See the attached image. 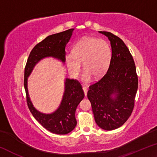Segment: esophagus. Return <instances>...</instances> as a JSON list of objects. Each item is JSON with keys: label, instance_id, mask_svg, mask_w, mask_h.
Masks as SVG:
<instances>
[{"label": "esophagus", "instance_id": "esophagus-1", "mask_svg": "<svg viewBox=\"0 0 157 157\" xmlns=\"http://www.w3.org/2000/svg\"><path fill=\"white\" fill-rule=\"evenodd\" d=\"M83 91H84V95H85V96H86V95H87V91H88V89H87V88L86 87H85V86H84L83 88Z\"/></svg>", "mask_w": 157, "mask_h": 157}]
</instances>
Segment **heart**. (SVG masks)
Returning <instances> with one entry per match:
<instances>
[{
  "instance_id": "heart-1",
  "label": "heart",
  "mask_w": 157,
  "mask_h": 157,
  "mask_svg": "<svg viewBox=\"0 0 157 157\" xmlns=\"http://www.w3.org/2000/svg\"><path fill=\"white\" fill-rule=\"evenodd\" d=\"M111 55V46L107 41L84 36L74 45L72 55H66V63L73 77L78 76L82 63L84 70L82 79L89 82L91 76L98 79L105 75L110 65Z\"/></svg>"
}]
</instances>
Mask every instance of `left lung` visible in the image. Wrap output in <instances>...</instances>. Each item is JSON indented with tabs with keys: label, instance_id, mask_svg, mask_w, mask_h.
<instances>
[{
	"label": "left lung",
	"instance_id": "obj_1",
	"mask_svg": "<svg viewBox=\"0 0 157 157\" xmlns=\"http://www.w3.org/2000/svg\"><path fill=\"white\" fill-rule=\"evenodd\" d=\"M99 33L108 37L111 60L105 75L91 85L87 97L96 124L102 129H116L125 123L134 107L138 89L136 66L123 41L112 33Z\"/></svg>",
	"mask_w": 157,
	"mask_h": 157
}]
</instances>
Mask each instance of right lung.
Instances as JSON below:
<instances>
[{
    "label": "right lung",
    "instance_id": "1",
    "mask_svg": "<svg viewBox=\"0 0 157 157\" xmlns=\"http://www.w3.org/2000/svg\"><path fill=\"white\" fill-rule=\"evenodd\" d=\"M74 29L52 34L36 44L29 55L24 73V87L29 109L34 118L44 128L56 134H67L75 129L77 124L75 111L84 94L79 82L66 78L64 91L59 107L50 113H42L36 109L30 100L28 89V79L34 68L41 60L48 57L65 63V48L72 36Z\"/></svg>",
    "mask_w": 157,
    "mask_h": 157
}]
</instances>
